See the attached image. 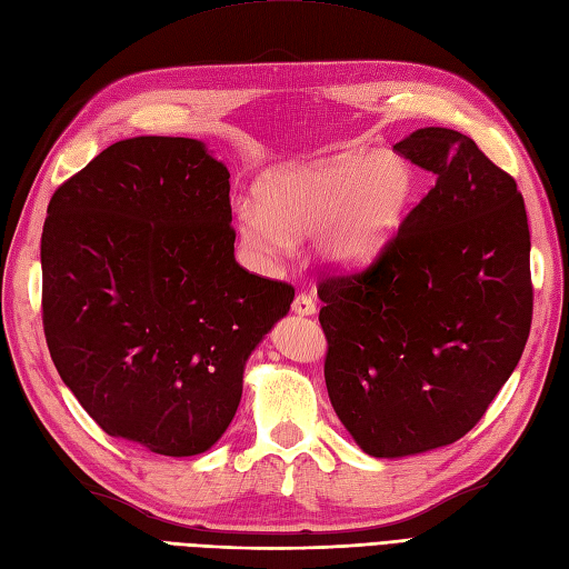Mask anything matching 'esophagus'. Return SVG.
Returning a JSON list of instances; mask_svg holds the SVG:
<instances>
[{
  "label": "esophagus",
  "mask_w": 569,
  "mask_h": 569,
  "mask_svg": "<svg viewBox=\"0 0 569 569\" xmlns=\"http://www.w3.org/2000/svg\"><path fill=\"white\" fill-rule=\"evenodd\" d=\"M292 311L297 316H313L316 313V301L309 297V295H299L295 301H292Z\"/></svg>",
  "instance_id": "obj_1"
}]
</instances>
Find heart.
<instances>
[{"label":"heart","instance_id":"heart-1","mask_svg":"<svg viewBox=\"0 0 569 569\" xmlns=\"http://www.w3.org/2000/svg\"><path fill=\"white\" fill-rule=\"evenodd\" d=\"M418 188V171L398 151L287 163L258 180L256 202L237 204L233 229L260 268L284 260L303 233H311L313 253L328 266L352 268L398 237Z\"/></svg>","mask_w":569,"mask_h":569}]
</instances>
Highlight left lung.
<instances>
[{"label": "left lung", "mask_w": 569, "mask_h": 569, "mask_svg": "<svg viewBox=\"0 0 569 569\" xmlns=\"http://www.w3.org/2000/svg\"><path fill=\"white\" fill-rule=\"evenodd\" d=\"M437 176L369 268L318 284L332 410L373 459L453 445L517 369L531 330V233L515 178L470 137L393 144Z\"/></svg>", "instance_id": "obj_1"}]
</instances>
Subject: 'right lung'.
<instances>
[{"label": "right lung", "mask_w": 569, "mask_h": 569, "mask_svg": "<svg viewBox=\"0 0 569 569\" xmlns=\"http://www.w3.org/2000/svg\"><path fill=\"white\" fill-rule=\"evenodd\" d=\"M229 171L190 137H130L54 190L40 239L60 379L110 437L198 456L295 289L233 258Z\"/></svg>", "instance_id": "obj_1"}]
</instances>
